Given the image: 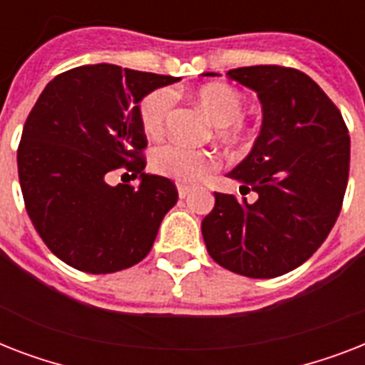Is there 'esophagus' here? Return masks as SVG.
I'll use <instances>...</instances> for the list:
<instances>
[{"instance_id":"34e87169","label":"esophagus","mask_w":365,"mask_h":365,"mask_svg":"<svg viewBox=\"0 0 365 365\" xmlns=\"http://www.w3.org/2000/svg\"><path fill=\"white\" fill-rule=\"evenodd\" d=\"M189 191H191V189H189L187 185H178V195H180V199H185L189 195Z\"/></svg>"}]
</instances>
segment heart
<instances>
[{"mask_svg":"<svg viewBox=\"0 0 365 365\" xmlns=\"http://www.w3.org/2000/svg\"><path fill=\"white\" fill-rule=\"evenodd\" d=\"M195 100L216 125L217 140L229 148L248 149L254 142V128L244 119L246 98L239 88L225 83H208L195 91ZM176 104L170 87L155 88L140 100L138 117L149 136H159ZM153 170L160 176L182 183H197L217 168L216 155L210 151L185 148L182 143H166L153 153Z\"/></svg>","mask_w":365,"mask_h":365,"instance_id":"obj_1","label":"heart"}]
</instances>
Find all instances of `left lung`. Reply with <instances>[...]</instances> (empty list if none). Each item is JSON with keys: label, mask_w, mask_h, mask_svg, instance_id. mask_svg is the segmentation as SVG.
<instances>
[{"label": "left lung", "mask_w": 365, "mask_h": 365, "mask_svg": "<svg viewBox=\"0 0 365 365\" xmlns=\"http://www.w3.org/2000/svg\"><path fill=\"white\" fill-rule=\"evenodd\" d=\"M216 76V73H206ZM227 76L254 88L263 125L229 178L240 195L214 193L202 237L217 265L250 278H274L305 263L337 222L351 165V138L337 106L311 77L286 66H248Z\"/></svg>", "instance_id": "left-lung-1"}]
</instances>
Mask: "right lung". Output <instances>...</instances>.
<instances>
[{
	"label": "right lung",
	"instance_id": "1",
	"mask_svg": "<svg viewBox=\"0 0 365 365\" xmlns=\"http://www.w3.org/2000/svg\"><path fill=\"white\" fill-rule=\"evenodd\" d=\"M180 77L79 66L48 83L22 128L19 180L34 227L58 259L108 274L149 254L166 212L178 202L172 180L145 174L148 138L138 102ZM119 170L140 186H111Z\"/></svg>",
	"mask_w": 365,
	"mask_h": 365
}]
</instances>
